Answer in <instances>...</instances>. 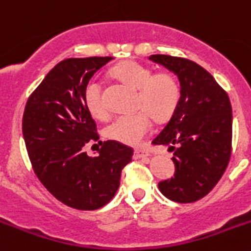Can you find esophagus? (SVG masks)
I'll use <instances>...</instances> for the list:
<instances>
[{"mask_svg": "<svg viewBox=\"0 0 251 251\" xmlns=\"http://www.w3.org/2000/svg\"><path fill=\"white\" fill-rule=\"evenodd\" d=\"M150 156H151V153L145 149H135V152H133V157L135 158H146L150 157Z\"/></svg>", "mask_w": 251, "mask_h": 251, "instance_id": "esophagus-1", "label": "esophagus"}]
</instances>
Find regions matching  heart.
Masks as SVG:
<instances>
[{"label":"heart","instance_id":"heart-1","mask_svg":"<svg viewBox=\"0 0 251 251\" xmlns=\"http://www.w3.org/2000/svg\"><path fill=\"white\" fill-rule=\"evenodd\" d=\"M111 74L126 85L137 89L135 107L139 111L118 116L104 128L105 137L126 145L141 144L153 127L152 118L165 121L176 111L181 101V83L172 73L153 74L151 68L135 60L116 65ZM83 99L85 107L95 119L105 120L109 116L102 84L98 78H91L86 83Z\"/></svg>","mask_w":251,"mask_h":251}]
</instances>
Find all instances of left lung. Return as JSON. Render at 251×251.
I'll list each match as a JSON object with an SVG mask.
<instances>
[{
    "label": "left lung",
    "mask_w": 251,
    "mask_h": 251,
    "mask_svg": "<svg viewBox=\"0 0 251 251\" xmlns=\"http://www.w3.org/2000/svg\"><path fill=\"white\" fill-rule=\"evenodd\" d=\"M150 59L179 78L181 101L153 145L173 152L176 175L158 188L168 200L192 203L207 196L228 167L233 115L226 91L209 73L192 60L154 54Z\"/></svg>",
    "instance_id": "left-lung-1"
}]
</instances>
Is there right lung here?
I'll return each mask as SVG.
<instances>
[{
    "mask_svg": "<svg viewBox=\"0 0 251 251\" xmlns=\"http://www.w3.org/2000/svg\"><path fill=\"white\" fill-rule=\"evenodd\" d=\"M111 57L68 58L58 63L30 94L22 131L30 165L41 183L68 207L94 210L109 203L133 150L107 140L97 157L85 145L99 140L85 107L84 88Z\"/></svg>",
    "mask_w": 251,
    "mask_h": 251,
    "instance_id": "obj_1",
    "label": "right lung"
}]
</instances>
